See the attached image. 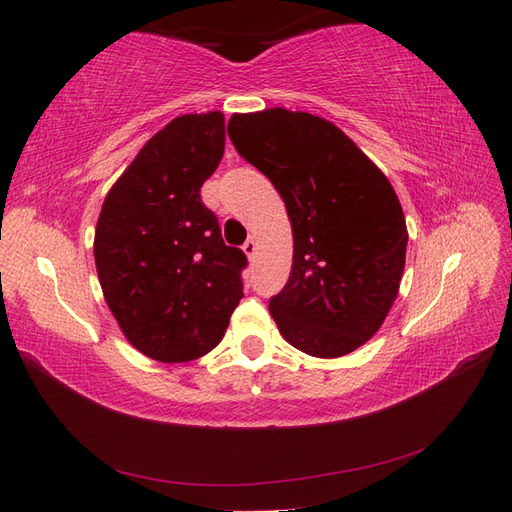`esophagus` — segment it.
I'll list each match as a JSON object with an SVG mask.
<instances>
[{"label":"esophagus","mask_w":512,"mask_h":512,"mask_svg":"<svg viewBox=\"0 0 512 512\" xmlns=\"http://www.w3.org/2000/svg\"><path fill=\"white\" fill-rule=\"evenodd\" d=\"M244 253L248 255V259H253L257 253V239L255 237H248L246 244H244Z\"/></svg>","instance_id":"1"}]
</instances>
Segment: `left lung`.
I'll list each match as a JSON object with an SVG mask.
<instances>
[{"mask_svg":"<svg viewBox=\"0 0 512 512\" xmlns=\"http://www.w3.org/2000/svg\"><path fill=\"white\" fill-rule=\"evenodd\" d=\"M228 138L288 209L292 270L268 306L281 336L319 358L354 352L383 325L405 270L394 187L339 127L306 112L233 114Z\"/></svg>","mask_w":512,"mask_h":512,"instance_id":"obj_1","label":"left lung"}]
</instances>
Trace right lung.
<instances>
[{
	"label": "right lung",
	"mask_w": 512,
	"mask_h": 512,
	"mask_svg": "<svg viewBox=\"0 0 512 512\" xmlns=\"http://www.w3.org/2000/svg\"><path fill=\"white\" fill-rule=\"evenodd\" d=\"M224 138L220 112L173 118L116 180L96 224L107 306L127 341L160 363L211 352L244 297L248 259L224 244L200 195Z\"/></svg>",
	"instance_id": "add662e5"
}]
</instances>
